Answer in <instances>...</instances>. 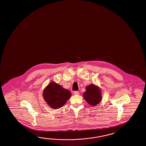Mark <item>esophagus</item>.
I'll use <instances>...</instances> for the list:
<instances>
[{
	"label": "esophagus",
	"mask_w": 146,
	"mask_h": 146,
	"mask_svg": "<svg viewBox=\"0 0 146 146\" xmlns=\"http://www.w3.org/2000/svg\"><path fill=\"white\" fill-rule=\"evenodd\" d=\"M74 94L76 95H78L79 94V92L78 91H76V92H74Z\"/></svg>",
	"instance_id": "obj_1"
}]
</instances>
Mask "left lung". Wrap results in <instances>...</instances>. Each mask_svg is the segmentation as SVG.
Here are the masks:
<instances>
[{"label":"left lung","instance_id":"obj_1","mask_svg":"<svg viewBox=\"0 0 146 146\" xmlns=\"http://www.w3.org/2000/svg\"><path fill=\"white\" fill-rule=\"evenodd\" d=\"M83 97L90 105L95 106L102 101L101 89L94 84L88 85L86 87V92L84 93Z\"/></svg>","mask_w":146,"mask_h":146}]
</instances>
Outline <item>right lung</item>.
Segmentation results:
<instances>
[{"mask_svg": "<svg viewBox=\"0 0 146 146\" xmlns=\"http://www.w3.org/2000/svg\"><path fill=\"white\" fill-rule=\"evenodd\" d=\"M70 92L54 82H51L43 90V98L51 108L57 109L64 105L70 98Z\"/></svg>", "mask_w": 146, "mask_h": 146, "instance_id": "1", "label": "right lung"}]
</instances>
